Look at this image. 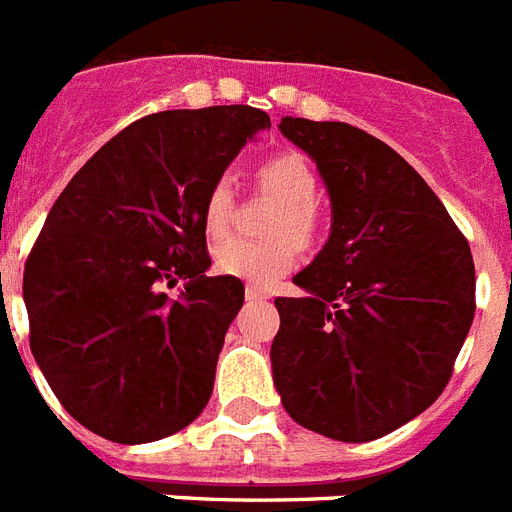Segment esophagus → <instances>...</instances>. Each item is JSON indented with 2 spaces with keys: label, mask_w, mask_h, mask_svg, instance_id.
I'll use <instances>...</instances> for the list:
<instances>
[{
  "label": "esophagus",
  "mask_w": 512,
  "mask_h": 512,
  "mask_svg": "<svg viewBox=\"0 0 512 512\" xmlns=\"http://www.w3.org/2000/svg\"><path fill=\"white\" fill-rule=\"evenodd\" d=\"M244 297H247L249 302H263V299H268V292H263L260 286H247V289H244Z\"/></svg>",
  "instance_id": "esophagus-1"
}]
</instances>
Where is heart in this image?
<instances>
[{
	"label": "heart",
	"mask_w": 512,
	"mask_h": 512,
	"mask_svg": "<svg viewBox=\"0 0 512 512\" xmlns=\"http://www.w3.org/2000/svg\"><path fill=\"white\" fill-rule=\"evenodd\" d=\"M257 186L281 202V210L270 223L273 242L252 244L228 239L215 249V270L223 276L242 278L255 286H268L286 276L297 265V245L310 244L315 236V202L318 176L313 165L297 152L273 155L255 173ZM234 218V186L231 178L220 176L207 186L202 199V228L210 239H223ZM295 241L292 243L291 239Z\"/></svg>",
	"instance_id": "b5f03b06"
}]
</instances>
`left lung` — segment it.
Wrapping results in <instances>:
<instances>
[{
  "mask_svg": "<svg viewBox=\"0 0 512 512\" xmlns=\"http://www.w3.org/2000/svg\"><path fill=\"white\" fill-rule=\"evenodd\" d=\"M313 157L331 236L276 297L270 363L286 413L315 434L371 442L421 415L452 376L476 313L468 239L389 144L350 123L281 118Z\"/></svg>",
  "mask_w": 512,
  "mask_h": 512,
  "instance_id": "obj_1",
  "label": "left lung"
}]
</instances>
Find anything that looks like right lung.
Returning <instances> with one entry per match:
<instances>
[{
  "label": "right lung",
  "instance_id": "obj_1",
  "mask_svg": "<svg viewBox=\"0 0 512 512\" xmlns=\"http://www.w3.org/2000/svg\"><path fill=\"white\" fill-rule=\"evenodd\" d=\"M263 128L268 112L247 105L147 115L49 210L23 273L31 352L94 434L155 442L205 410L244 284L205 273L202 199ZM178 280L187 284L173 298Z\"/></svg>",
  "mask_w": 512,
  "mask_h": 512
}]
</instances>
